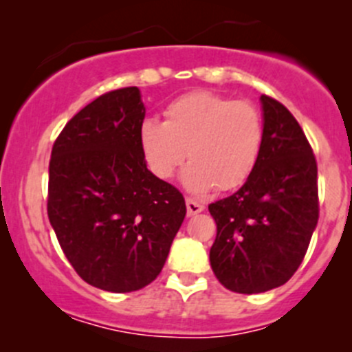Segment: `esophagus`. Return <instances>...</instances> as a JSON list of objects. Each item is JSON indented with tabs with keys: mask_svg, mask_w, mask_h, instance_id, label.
Listing matches in <instances>:
<instances>
[{
	"mask_svg": "<svg viewBox=\"0 0 352 352\" xmlns=\"http://www.w3.org/2000/svg\"><path fill=\"white\" fill-rule=\"evenodd\" d=\"M186 211H188V216L197 214V212L204 211V204L193 201V199H186Z\"/></svg>",
	"mask_w": 352,
	"mask_h": 352,
	"instance_id": "1",
	"label": "esophagus"
}]
</instances>
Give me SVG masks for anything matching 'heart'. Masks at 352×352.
Returning a JSON list of instances; mask_svg holds the SVG:
<instances>
[{
    "label": "heart",
    "mask_w": 352,
    "mask_h": 352,
    "mask_svg": "<svg viewBox=\"0 0 352 352\" xmlns=\"http://www.w3.org/2000/svg\"><path fill=\"white\" fill-rule=\"evenodd\" d=\"M262 140V118L253 104L206 90L169 102L164 122L148 118L140 125L141 153L157 178H173L188 155L182 182L192 193L243 185L256 166Z\"/></svg>",
    "instance_id": "heart-1"
}]
</instances>
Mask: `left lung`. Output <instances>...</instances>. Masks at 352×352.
<instances>
[{
  "label": "left lung",
  "mask_w": 352,
  "mask_h": 352,
  "mask_svg": "<svg viewBox=\"0 0 352 352\" xmlns=\"http://www.w3.org/2000/svg\"><path fill=\"white\" fill-rule=\"evenodd\" d=\"M256 166L234 195L209 204L216 239L209 262L235 293L285 285L300 267L318 225V166L304 131L279 101L262 96Z\"/></svg>",
  "instance_id": "1"
}]
</instances>
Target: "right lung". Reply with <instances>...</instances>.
I'll return each instance as SVG.
<instances>
[{"instance_id": "right-lung-1", "label": "right lung", "mask_w": 352, "mask_h": 352, "mask_svg": "<svg viewBox=\"0 0 352 352\" xmlns=\"http://www.w3.org/2000/svg\"><path fill=\"white\" fill-rule=\"evenodd\" d=\"M138 87L111 90L80 109L48 166V220L83 281L129 293L159 276L186 214L178 188L148 170L140 146Z\"/></svg>"}]
</instances>
